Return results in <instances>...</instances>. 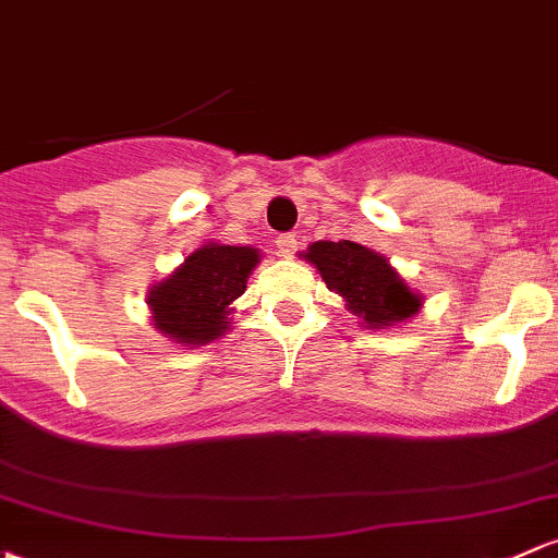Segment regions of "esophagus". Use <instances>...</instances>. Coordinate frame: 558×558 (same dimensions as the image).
Here are the masks:
<instances>
[{
    "label": "esophagus",
    "mask_w": 558,
    "mask_h": 558,
    "mask_svg": "<svg viewBox=\"0 0 558 558\" xmlns=\"http://www.w3.org/2000/svg\"><path fill=\"white\" fill-rule=\"evenodd\" d=\"M275 245H278V254L283 256V259H291V256H294L296 248H299L294 234H280V238L275 240Z\"/></svg>",
    "instance_id": "obj_1"
}]
</instances>
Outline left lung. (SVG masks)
<instances>
[{
  "label": "left lung",
  "mask_w": 558,
  "mask_h": 558,
  "mask_svg": "<svg viewBox=\"0 0 558 558\" xmlns=\"http://www.w3.org/2000/svg\"><path fill=\"white\" fill-rule=\"evenodd\" d=\"M299 256L315 264L328 291L342 296L344 307L368 328H390L420 313L422 296L409 289L383 254L366 245L318 240Z\"/></svg>",
  "instance_id": "obj_1"
}]
</instances>
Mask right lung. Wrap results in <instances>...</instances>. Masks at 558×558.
I'll use <instances>...</instances> for the list:
<instances>
[{"mask_svg":"<svg viewBox=\"0 0 558 558\" xmlns=\"http://www.w3.org/2000/svg\"><path fill=\"white\" fill-rule=\"evenodd\" d=\"M256 264L259 251L251 245L208 243L197 248L146 294L155 328L184 348L219 339L230 328V304L243 296Z\"/></svg>","mask_w":558,"mask_h":558,"instance_id":"right-lung-1","label":"right lung"}]
</instances>
